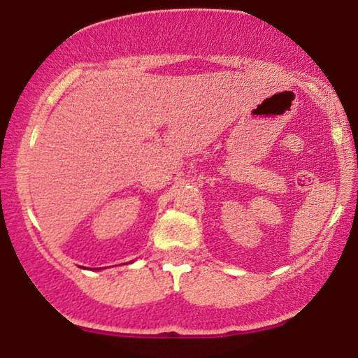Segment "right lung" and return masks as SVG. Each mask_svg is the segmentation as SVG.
I'll return each mask as SVG.
<instances>
[{
    "label": "right lung",
    "mask_w": 358,
    "mask_h": 358,
    "mask_svg": "<svg viewBox=\"0 0 358 358\" xmlns=\"http://www.w3.org/2000/svg\"><path fill=\"white\" fill-rule=\"evenodd\" d=\"M99 269H100V268H99Z\"/></svg>",
    "instance_id": "right-lung-1"
}]
</instances>
